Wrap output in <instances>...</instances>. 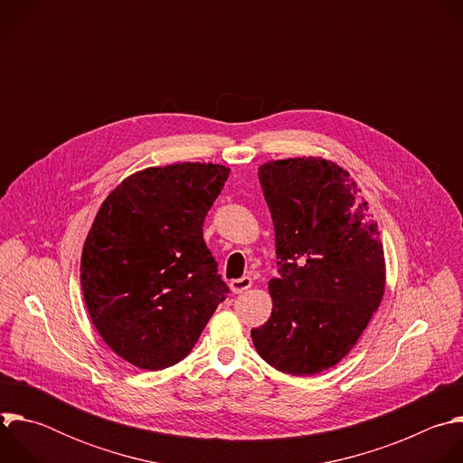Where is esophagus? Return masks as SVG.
I'll return each instance as SVG.
<instances>
[{
    "mask_svg": "<svg viewBox=\"0 0 463 463\" xmlns=\"http://www.w3.org/2000/svg\"><path fill=\"white\" fill-rule=\"evenodd\" d=\"M231 291L232 293H243V291H247L250 286H252V280L249 279V277H241V279H234V280H231Z\"/></svg>",
    "mask_w": 463,
    "mask_h": 463,
    "instance_id": "34e87169",
    "label": "esophagus"
}]
</instances>
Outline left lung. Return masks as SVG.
<instances>
[{
    "mask_svg": "<svg viewBox=\"0 0 463 463\" xmlns=\"http://www.w3.org/2000/svg\"><path fill=\"white\" fill-rule=\"evenodd\" d=\"M277 245L273 313L250 329L260 357L291 375L337 364L357 343L384 293L377 223L350 174L315 157L261 165Z\"/></svg>",
    "mask_w": 463,
    "mask_h": 463,
    "instance_id": "obj_1",
    "label": "left lung"
}]
</instances>
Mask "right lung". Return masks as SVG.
<instances>
[{"label":"right lung","mask_w":463,"mask_h":463,"mask_svg":"<svg viewBox=\"0 0 463 463\" xmlns=\"http://www.w3.org/2000/svg\"><path fill=\"white\" fill-rule=\"evenodd\" d=\"M229 172L213 163L146 168L124 179L97 213L80 284L100 337L129 364L179 363L227 298L203 222Z\"/></svg>","instance_id":"1"}]
</instances>
